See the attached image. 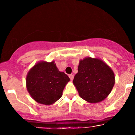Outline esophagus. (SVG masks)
Listing matches in <instances>:
<instances>
[{
    "instance_id": "34e87169",
    "label": "esophagus",
    "mask_w": 135,
    "mask_h": 135,
    "mask_svg": "<svg viewBox=\"0 0 135 135\" xmlns=\"http://www.w3.org/2000/svg\"><path fill=\"white\" fill-rule=\"evenodd\" d=\"M69 77H70V79L71 80H72L73 79H74V75H72V74H70Z\"/></svg>"
}]
</instances>
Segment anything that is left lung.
Segmentation results:
<instances>
[{"mask_svg":"<svg viewBox=\"0 0 135 135\" xmlns=\"http://www.w3.org/2000/svg\"><path fill=\"white\" fill-rule=\"evenodd\" d=\"M73 83L82 98L89 103H98L111 92L115 77L112 69L103 61L86 58L80 61Z\"/></svg>","mask_w":135,"mask_h":135,"instance_id":"left-lung-1","label":"left lung"}]
</instances>
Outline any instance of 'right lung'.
Listing matches in <instances>:
<instances>
[{
    "label": "right lung",
    "instance_id": "1",
    "mask_svg": "<svg viewBox=\"0 0 135 135\" xmlns=\"http://www.w3.org/2000/svg\"><path fill=\"white\" fill-rule=\"evenodd\" d=\"M69 77L58 70L55 61H41L29 71L27 88L31 97L38 103L51 105L59 100Z\"/></svg>",
    "mask_w": 135,
    "mask_h": 135
}]
</instances>
